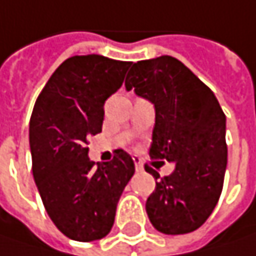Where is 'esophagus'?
Instances as JSON below:
<instances>
[{
	"instance_id": "obj_1",
	"label": "esophagus",
	"mask_w": 256,
	"mask_h": 256,
	"mask_svg": "<svg viewBox=\"0 0 256 256\" xmlns=\"http://www.w3.org/2000/svg\"><path fill=\"white\" fill-rule=\"evenodd\" d=\"M133 161H134V167H136V172H142V170H144V164H142L140 158H139L138 155H134V156H133Z\"/></svg>"
}]
</instances>
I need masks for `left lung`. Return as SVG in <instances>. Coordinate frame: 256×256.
Returning <instances> with one entry per match:
<instances>
[{
	"mask_svg": "<svg viewBox=\"0 0 256 256\" xmlns=\"http://www.w3.org/2000/svg\"><path fill=\"white\" fill-rule=\"evenodd\" d=\"M126 89L155 106L151 160L174 161L146 199L152 226L164 234L199 228L220 199L227 166L226 116L214 92L174 57L161 56L132 66ZM155 166V162H152Z\"/></svg>",
	"mask_w": 256,
	"mask_h": 256,
	"instance_id": "8db88e82",
	"label": "left lung"
}]
</instances>
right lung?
Returning a JSON list of instances; mask_svg holds the SVG:
<instances>
[{
  "instance_id": "add662e5",
  "label": "right lung",
  "mask_w": 256,
  "mask_h": 256,
  "mask_svg": "<svg viewBox=\"0 0 256 256\" xmlns=\"http://www.w3.org/2000/svg\"><path fill=\"white\" fill-rule=\"evenodd\" d=\"M130 61L90 54L60 64L36 100L29 144L44 206L68 239L92 242L114 224L117 202L134 174L123 150L104 164L88 156V139L102 130L105 101L123 84Z\"/></svg>"
}]
</instances>
